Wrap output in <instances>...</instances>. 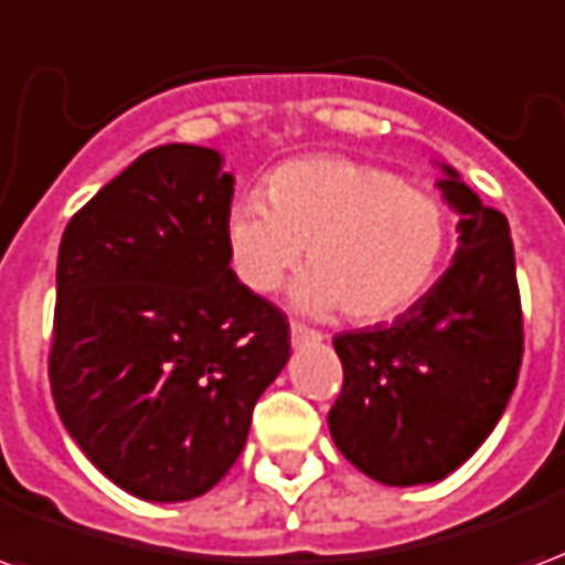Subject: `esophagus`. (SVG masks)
Instances as JSON below:
<instances>
[{
	"mask_svg": "<svg viewBox=\"0 0 565 565\" xmlns=\"http://www.w3.org/2000/svg\"><path fill=\"white\" fill-rule=\"evenodd\" d=\"M321 333L316 328H307V324H300V321H291V342L295 345H307V342H318Z\"/></svg>",
	"mask_w": 565,
	"mask_h": 565,
	"instance_id": "34e87169",
	"label": "esophagus"
}]
</instances>
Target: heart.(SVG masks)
<instances>
[{
	"instance_id": "1",
	"label": "heart",
	"mask_w": 565,
	"mask_h": 565,
	"mask_svg": "<svg viewBox=\"0 0 565 565\" xmlns=\"http://www.w3.org/2000/svg\"><path fill=\"white\" fill-rule=\"evenodd\" d=\"M262 196L228 207L226 249L235 277L274 295L308 247L298 303L354 324L408 312L435 286L449 244L447 205L396 172L348 160L307 157L279 167Z\"/></svg>"
}]
</instances>
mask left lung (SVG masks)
I'll use <instances>...</instances> for the list:
<instances>
[{
	"mask_svg": "<svg viewBox=\"0 0 565 565\" xmlns=\"http://www.w3.org/2000/svg\"><path fill=\"white\" fill-rule=\"evenodd\" d=\"M459 253L426 298L384 328L333 337L342 390L328 414L339 452L384 486L438 482L477 452L515 390L524 354L507 217L447 169Z\"/></svg>",
	"mask_w": 565,
	"mask_h": 565,
	"instance_id": "left-lung-1",
	"label": "left lung"
}]
</instances>
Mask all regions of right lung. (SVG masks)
<instances>
[{
	"label": "right lung",
	"instance_id": "1",
	"mask_svg": "<svg viewBox=\"0 0 565 565\" xmlns=\"http://www.w3.org/2000/svg\"><path fill=\"white\" fill-rule=\"evenodd\" d=\"M232 193L217 151L169 142L62 235L50 390L88 461L142 500L214 489L291 354L286 312L228 267Z\"/></svg>",
	"mask_w": 565,
	"mask_h": 565
}]
</instances>
